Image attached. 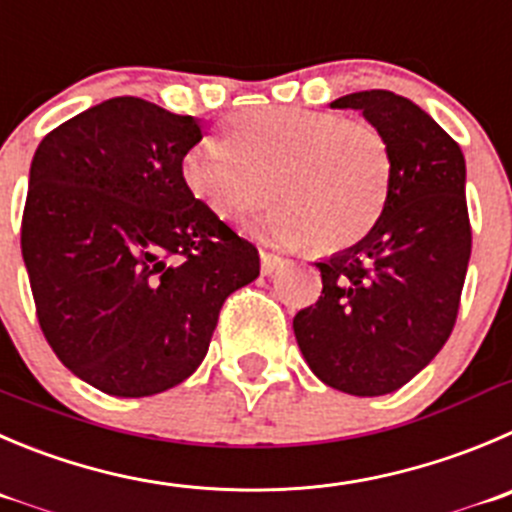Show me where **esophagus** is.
Here are the masks:
<instances>
[{"label": "esophagus", "mask_w": 512, "mask_h": 512, "mask_svg": "<svg viewBox=\"0 0 512 512\" xmlns=\"http://www.w3.org/2000/svg\"><path fill=\"white\" fill-rule=\"evenodd\" d=\"M259 256H261V274L264 276H271L276 269H281V266H284V259H281L279 253H271V251H266V248H261Z\"/></svg>", "instance_id": "1"}]
</instances>
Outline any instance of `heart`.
<instances>
[{"mask_svg":"<svg viewBox=\"0 0 512 512\" xmlns=\"http://www.w3.org/2000/svg\"><path fill=\"white\" fill-rule=\"evenodd\" d=\"M180 173L221 221H243L271 201L266 228L276 241L329 253L362 241L382 216L392 150L369 120L269 105L226 120L221 143L193 145Z\"/></svg>","mask_w":512,"mask_h":512,"instance_id":"heart-1","label":"heart"}]
</instances>
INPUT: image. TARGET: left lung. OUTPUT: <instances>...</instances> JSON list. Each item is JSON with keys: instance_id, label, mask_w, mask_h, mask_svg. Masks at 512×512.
<instances>
[{"instance_id": "1", "label": "left lung", "mask_w": 512, "mask_h": 512, "mask_svg": "<svg viewBox=\"0 0 512 512\" xmlns=\"http://www.w3.org/2000/svg\"><path fill=\"white\" fill-rule=\"evenodd\" d=\"M392 150L387 203L372 231L319 261L321 296L294 316L311 372L329 387L379 397L445 347L460 309L472 231L462 150L415 102L389 90L344 95Z\"/></svg>"}]
</instances>
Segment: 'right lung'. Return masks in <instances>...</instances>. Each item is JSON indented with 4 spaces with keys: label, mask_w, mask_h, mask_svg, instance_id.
Masks as SVG:
<instances>
[{
    "label": "right lung",
    "mask_w": 512,
    "mask_h": 512,
    "mask_svg": "<svg viewBox=\"0 0 512 512\" xmlns=\"http://www.w3.org/2000/svg\"><path fill=\"white\" fill-rule=\"evenodd\" d=\"M201 123L113 97L42 138L29 168L22 256L37 321L62 364L115 397L191 377L259 251L183 183Z\"/></svg>",
    "instance_id": "obj_1"
}]
</instances>
